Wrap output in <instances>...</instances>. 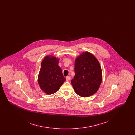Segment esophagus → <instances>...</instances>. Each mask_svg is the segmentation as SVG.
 Here are the masks:
<instances>
[{"mask_svg": "<svg viewBox=\"0 0 135 135\" xmlns=\"http://www.w3.org/2000/svg\"><path fill=\"white\" fill-rule=\"evenodd\" d=\"M66 81H69L70 80V78L69 76H67V77H66Z\"/></svg>", "mask_w": 135, "mask_h": 135, "instance_id": "34e87169", "label": "esophagus"}]
</instances>
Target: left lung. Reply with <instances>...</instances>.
Wrapping results in <instances>:
<instances>
[{"instance_id":"left-lung-1","label":"left lung","mask_w":135,"mask_h":135,"mask_svg":"<svg viewBox=\"0 0 135 135\" xmlns=\"http://www.w3.org/2000/svg\"><path fill=\"white\" fill-rule=\"evenodd\" d=\"M74 71L71 84L77 95L87 97L95 94L102 79L101 67L96 57L88 51L82 52L75 60Z\"/></svg>"}]
</instances>
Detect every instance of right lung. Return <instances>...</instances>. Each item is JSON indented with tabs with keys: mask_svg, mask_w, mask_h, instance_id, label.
Here are the masks:
<instances>
[{
	"mask_svg": "<svg viewBox=\"0 0 135 135\" xmlns=\"http://www.w3.org/2000/svg\"><path fill=\"white\" fill-rule=\"evenodd\" d=\"M59 61L58 58L49 55L41 62L38 82L40 89L47 95L57 92L66 80L58 65Z\"/></svg>",
	"mask_w": 135,
	"mask_h": 135,
	"instance_id": "obj_1",
	"label": "right lung"
}]
</instances>
